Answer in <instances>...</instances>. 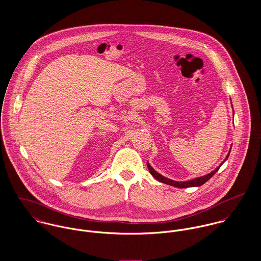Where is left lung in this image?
I'll list each match as a JSON object with an SVG mask.
<instances>
[{
    "label": "left lung",
    "instance_id": "1",
    "mask_svg": "<svg viewBox=\"0 0 261 261\" xmlns=\"http://www.w3.org/2000/svg\"><path fill=\"white\" fill-rule=\"evenodd\" d=\"M233 115H234V112H233ZM230 150H231V148H230ZM230 150H229L228 154L226 155L224 162L228 159L229 153H230ZM223 163H222V164H223ZM222 164H221L218 168H216L214 171H212L211 173H209V174H207V175H205V176L198 177V178H195V179H192V180H189V181H185V182H178V181H174V180H171V179H168V178L162 176L161 174H159L158 172H155V171L151 168V166L149 165V162H147V166H148L149 173L151 174V176H152L155 180H158V181L161 182V183H164V184H167V185H170V186L177 187V188H189V187L202 186L204 183H206L210 178H212V177L216 174V172L219 170V168L222 166Z\"/></svg>",
    "mask_w": 261,
    "mask_h": 261
}]
</instances>
